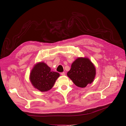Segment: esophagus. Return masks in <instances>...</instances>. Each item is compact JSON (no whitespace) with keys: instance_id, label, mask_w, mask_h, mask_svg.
Instances as JSON below:
<instances>
[{"instance_id":"1","label":"esophagus","mask_w":126,"mask_h":126,"mask_svg":"<svg viewBox=\"0 0 126 126\" xmlns=\"http://www.w3.org/2000/svg\"><path fill=\"white\" fill-rule=\"evenodd\" d=\"M60 74H61V75H62V76H64V75H65V73H64V72H61Z\"/></svg>"}]
</instances>
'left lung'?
<instances>
[{
  "label": "left lung",
  "instance_id": "obj_1",
  "mask_svg": "<svg viewBox=\"0 0 126 126\" xmlns=\"http://www.w3.org/2000/svg\"><path fill=\"white\" fill-rule=\"evenodd\" d=\"M67 76L76 86L84 88L93 82L96 76V68L89 59L80 57L72 63Z\"/></svg>",
  "mask_w": 126,
  "mask_h": 126
}]
</instances>
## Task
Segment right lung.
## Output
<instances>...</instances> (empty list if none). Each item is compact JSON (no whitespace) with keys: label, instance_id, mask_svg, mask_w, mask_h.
I'll return each instance as SVG.
<instances>
[{"label":"right lung","instance_id":"obj_1","mask_svg":"<svg viewBox=\"0 0 126 126\" xmlns=\"http://www.w3.org/2000/svg\"><path fill=\"white\" fill-rule=\"evenodd\" d=\"M59 74L51 70L50 68L43 62L34 66L30 74V81L35 88L41 92L47 91L54 86Z\"/></svg>","mask_w":126,"mask_h":126}]
</instances>
